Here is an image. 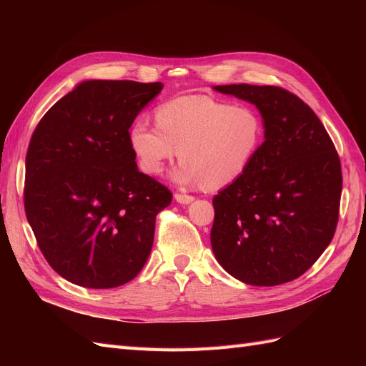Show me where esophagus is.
Listing matches in <instances>:
<instances>
[{"mask_svg": "<svg viewBox=\"0 0 366 366\" xmlns=\"http://www.w3.org/2000/svg\"><path fill=\"white\" fill-rule=\"evenodd\" d=\"M174 198H175V202L180 203V204H189L195 200L192 195H186V194H175Z\"/></svg>", "mask_w": 366, "mask_h": 366, "instance_id": "1", "label": "esophagus"}]
</instances>
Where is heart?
<instances>
[{
  "label": "heart",
  "mask_w": 366,
  "mask_h": 366,
  "mask_svg": "<svg viewBox=\"0 0 366 366\" xmlns=\"http://www.w3.org/2000/svg\"><path fill=\"white\" fill-rule=\"evenodd\" d=\"M156 127L136 120L129 145L140 169L159 175L179 152L172 180L180 186L219 189L238 180L257 156L262 139L258 114L207 96H183L156 109Z\"/></svg>",
  "instance_id": "heart-1"
}]
</instances>
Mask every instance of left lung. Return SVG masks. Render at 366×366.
I'll return each mask as SVG.
<instances>
[{"label":"left lung","mask_w":366,"mask_h":366,"mask_svg":"<svg viewBox=\"0 0 366 366\" xmlns=\"http://www.w3.org/2000/svg\"><path fill=\"white\" fill-rule=\"evenodd\" d=\"M214 90L253 104L264 127L247 171L212 200L215 258L250 285L293 281L335 235L342 194L336 148L313 109L284 88L232 84Z\"/></svg>","instance_id":"left-lung-1"}]
</instances>
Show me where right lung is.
Masks as SVG:
<instances>
[{
    "instance_id": "1",
    "label": "right lung",
    "mask_w": 366,
    "mask_h": 366,
    "mask_svg": "<svg viewBox=\"0 0 366 366\" xmlns=\"http://www.w3.org/2000/svg\"><path fill=\"white\" fill-rule=\"evenodd\" d=\"M162 82L84 81L44 114L26 157L24 207L51 269L86 289L124 285L145 265L172 194L139 171L137 114Z\"/></svg>"
}]
</instances>
